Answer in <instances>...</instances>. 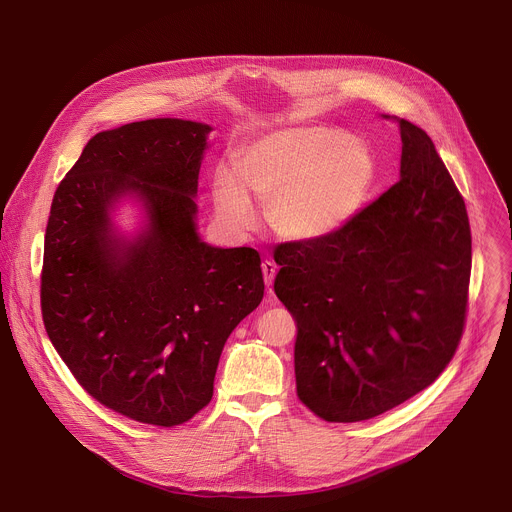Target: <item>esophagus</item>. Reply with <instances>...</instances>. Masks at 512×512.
<instances>
[{"mask_svg": "<svg viewBox=\"0 0 512 512\" xmlns=\"http://www.w3.org/2000/svg\"><path fill=\"white\" fill-rule=\"evenodd\" d=\"M261 271H263V279H265V285H267V289H271V285H273V279H275V273H277V265H275L273 261L265 259V261L261 263Z\"/></svg>", "mask_w": 512, "mask_h": 512, "instance_id": "1", "label": "esophagus"}]
</instances>
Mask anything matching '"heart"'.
Instances as JSON below:
<instances>
[{
	"label": "heart",
	"mask_w": 512,
	"mask_h": 512,
	"mask_svg": "<svg viewBox=\"0 0 512 512\" xmlns=\"http://www.w3.org/2000/svg\"><path fill=\"white\" fill-rule=\"evenodd\" d=\"M377 164L371 150L334 127L273 131L251 143L241 170L221 166L214 176L218 216L233 229H251L257 208L269 202L277 237L314 243L340 233L367 202Z\"/></svg>",
	"instance_id": "b5f03b06"
}]
</instances>
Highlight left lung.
<instances>
[{"mask_svg":"<svg viewBox=\"0 0 512 512\" xmlns=\"http://www.w3.org/2000/svg\"><path fill=\"white\" fill-rule=\"evenodd\" d=\"M381 117L399 125V182L340 233L273 255V289L298 322V397L334 423L377 417L429 387L466 318V204L429 135Z\"/></svg>","mask_w":512,"mask_h":512,"instance_id":"1","label":"left lung"}]
</instances>
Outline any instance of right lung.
<instances>
[{"label":"right lung","mask_w":512,"mask_h":512,"mask_svg":"<svg viewBox=\"0 0 512 512\" xmlns=\"http://www.w3.org/2000/svg\"><path fill=\"white\" fill-rule=\"evenodd\" d=\"M210 131L162 117L97 133L48 216V338L89 395L141 423L180 425L208 405L227 338L263 300L259 253L198 233ZM123 203L138 208L131 232Z\"/></svg>","instance_id":"add662e5"}]
</instances>
